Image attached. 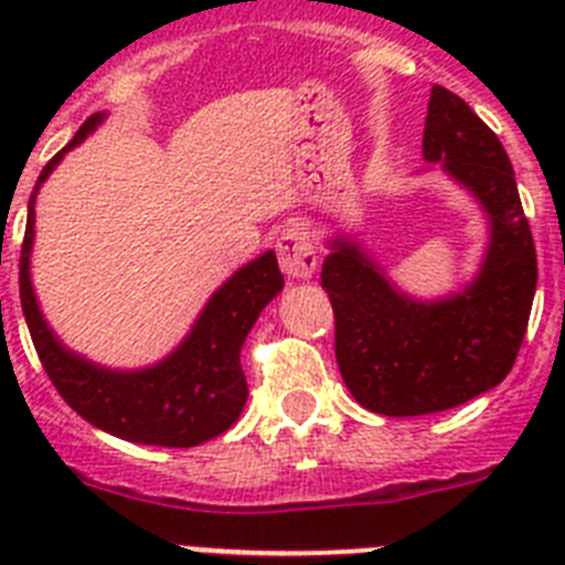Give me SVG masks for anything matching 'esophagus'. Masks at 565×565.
<instances>
[{"mask_svg": "<svg viewBox=\"0 0 565 565\" xmlns=\"http://www.w3.org/2000/svg\"><path fill=\"white\" fill-rule=\"evenodd\" d=\"M279 268L288 274V279H308L317 271V248H313L311 234L302 226L282 228L277 239Z\"/></svg>", "mask_w": 565, "mask_h": 565, "instance_id": "1", "label": "esophagus"}]
</instances>
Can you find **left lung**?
<instances>
[{
	"label": "left lung",
	"instance_id": "1",
	"mask_svg": "<svg viewBox=\"0 0 565 565\" xmlns=\"http://www.w3.org/2000/svg\"><path fill=\"white\" fill-rule=\"evenodd\" d=\"M422 152L487 217L476 277L444 297H413L344 232L328 239L322 263L339 373L362 407L393 418L450 411L501 384L521 351L537 286L535 243L507 149L463 98L438 84Z\"/></svg>",
	"mask_w": 565,
	"mask_h": 565
}]
</instances>
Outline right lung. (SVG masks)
Masks as SVG:
<instances>
[{
	"mask_svg": "<svg viewBox=\"0 0 565 565\" xmlns=\"http://www.w3.org/2000/svg\"><path fill=\"white\" fill-rule=\"evenodd\" d=\"M107 113L89 115L76 138L42 169L28 203L22 259H19V294L24 322L50 382L56 384L64 402L98 430L135 444L154 447H198L221 436L246 407L248 387L239 367V348L257 322L259 311L282 291L277 254L263 252L232 274L198 313L194 326L178 348L147 367H107L82 353L70 351L56 337L39 308L30 254L36 237V198L50 172L76 149L87 135L96 132Z\"/></svg>",
	"mask_w": 565,
	"mask_h": 565,
	"instance_id": "obj_1",
	"label": "right lung"
}]
</instances>
